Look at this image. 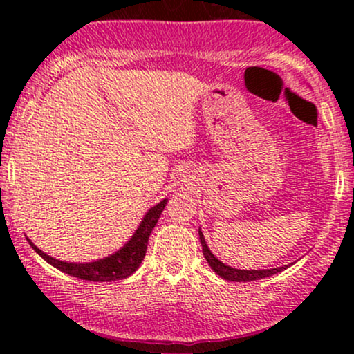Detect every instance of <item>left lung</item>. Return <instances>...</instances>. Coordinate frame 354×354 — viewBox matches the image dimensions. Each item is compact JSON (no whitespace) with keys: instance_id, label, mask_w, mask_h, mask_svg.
<instances>
[{"instance_id":"obj_1","label":"left lung","mask_w":354,"mask_h":354,"mask_svg":"<svg viewBox=\"0 0 354 354\" xmlns=\"http://www.w3.org/2000/svg\"><path fill=\"white\" fill-rule=\"evenodd\" d=\"M198 234H200L203 254H205L207 264L211 266V269L214 270V272L219 275V277L229 280V282H251V280H259V279H264V277H270V275L282 272L285 268H288V266H283V268L263 269V270H254V269L245 270V269L230 268V266H225L224 263H221V261L211 253V250L207 248V245H206L205 236H203V232L198 230Z\"/></svg>"}]
</instances>
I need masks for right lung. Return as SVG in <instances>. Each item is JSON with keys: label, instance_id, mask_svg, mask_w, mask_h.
I'll list each match as a JSON object with an SVG mask.
<instances>
[{"label": "right lung", "instance_id": "obj_1", "mask_svg": "<svg viewBox=\"0 0 354 354\" xmlns=\"http://www.w3.org/2000/svg\"><path fill=\"white\" fill-rule=\"evenodd\" d=\"M167 205V200H162L153 206L147 214H145L142 224L135 230L132 239L120 248L118 253L108 256V258L93 261V263H66V261H59L51 258L46 253H43L40 248L28 240V243L38 254L41 256L46 263H50L53 268L59 269L61 272L74 275L77 279L82 280H91V282H111V280H122L129 275H132L135 270L140 268L142 261L147 254L148 239L156 225V222Z\"/></svg>", "mask_w": 354, "mask_h": 354}]
</instances>
